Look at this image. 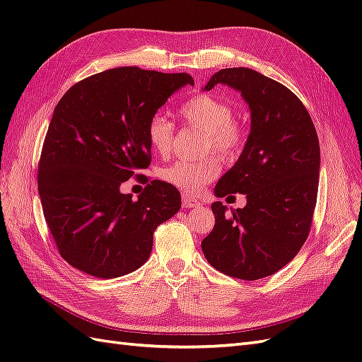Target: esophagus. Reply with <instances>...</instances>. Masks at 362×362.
<instances>
[{
	"instance_id": "34e87169",
	"label": "esophagus",
	"mask_w": 362,
	"mask_h": 362,
	"mask_svg": "<svg viewBox=\"0 0 362 362\" xmlns=\"http://www.w3.org/2000/svg\"><path fill=\"white\" fill-rule=\"evenodd\" d=\"M182 207H189V209H197L199 207V201L192 198L190 195H182Z\"/></svg>"
}]
</instances>
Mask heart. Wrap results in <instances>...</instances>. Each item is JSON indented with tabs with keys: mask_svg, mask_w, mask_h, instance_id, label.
Listing matches in <instances>:
<instances>
[{
	"mask_svg": "<svg viewBox=\"0 0 362 362\" xmlns=\"http://www.w3.org/2000/svg\"><path fill=\"white\" fill-rule=\"evenodd\" d=\"M181 118L204 134V152L210 151L221 158H233L241 152L244 132L233 121L232 107L223 100L211 95H198L180 110ZM148 144L156 153L167 155L172 147L173 126L164 115H153L147 124ZM218 164L214 158H202L199 161H175L163 169L161 176L186 192H199L207 182L215 180Z\"/></svg>",
	"mask_w": 362,
	"mask_h": 362,
	"instance_id": "1",
	"label": "heart"
}]
</instances>
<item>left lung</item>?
<instances>
[{
    "instance_id": "left-lung-1",
    "label": "left lung",
    "mask_w": 362,
    "mask_h": 362,
    "mask_svg": "<svg viewBox=\"0 0 362 362\" xmlns=\"http://www.w3.org/2000/svg\"><path fill=\"white\" fill-rule=\"evenodd\" d=\"M216 84L241 93L250 134L214 192L216 198L243 193L247 204L228 216L227 206L215 201V227L201 249L226 275L261 279L292 261L307 240L318 195L320 141L304 104L286 86L245 67L221 69L202 90Z\"/></svg>"
}]
</instances>
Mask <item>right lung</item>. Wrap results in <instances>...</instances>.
I'll return each mask as SVG.
<instances>
[{"instance_id":"obj_1","label":"right lung","mask_w":362,"mask_h":362,"mask_svg":"<svg viewBox=\"0 0 362 362\" xmlns=\"http://www.w3.org/2000/svg\"><path fill=\"white\" fill-rule=\"evenodd\" d=\"M189 74L115 67L76 83L54 110L38 167L44 218L70 266L110 279L151 257L153 232L181 207L178 189L152 181L136 201L121 184L147 169V124Z\"/></svg>"}]
</instances>
